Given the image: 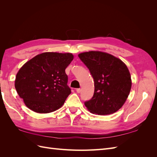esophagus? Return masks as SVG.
<instances>
[{"instance_id":"1","label":"esophagus","mask_w":157,"mask_h":157,"mask_svg":"<svg viewBox=\"0 0 157 157\" xmlns=\"http://www.w3.org/2000/svg\"><path fill=\"white\" fill-rule=\"evenodd\" d=\"M76 91H77V93H80V91H81V90H80V88H77V90H76Z\"/></svg>"}]
</instances>
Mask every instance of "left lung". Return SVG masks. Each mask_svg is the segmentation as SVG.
<instances>
[{
	"instance_id": "left-lung-1",
	"label": "left lung",
	"mask_w": 157,
	"mask_h": 157,
	"mask_svg": "<svg viewBox=\"0 0 157 157\" xmlns=\"http://www.w3.org/2000/svg\"><path fill=\"white\" fill-rule=\"evenodd\" d=\"M94 80L93 97L84 102L88 110L99 115H110L124 105L132 81L127 66L105 52L90 51L78 54Z\"/></svg>"
}]
</instances>
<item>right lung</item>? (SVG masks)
<instances>
[{"label":"right lung","mask_w":157,"mask_h":157,"mask_svg":"<svg viewBox=\"0 0 157 157\" xmlns=\"http://www.w3.org/2000/svg\"><path fill=\"white\" fill-rule=\"evenodd\" d=\"M73 59L71 53L44 52L19 70L15 88L25 105L39 113L56 111L71 93L65 69Z\"/></svg>","instance_id":"add662e5"}]
</instances>
